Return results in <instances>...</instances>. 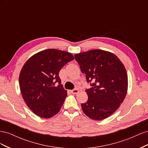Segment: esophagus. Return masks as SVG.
Here are the masks:
<instances>
[{
    "mask_svg": "<svg viewBox=\"0 0 148 148\" xmlns=\"http://www.w3.org/2000/svg\"><path fill=\"white\" fill-rule=\"evenodd\" d=\"M79 89H73V90H71V92L72 94H74V95H77V94H78L79 92Z\"/></svg>",
    "mask_w": 148,
    "mask_h": 148,
    "instance_id": "1",
    "label": "esophagus"
}]
</instances>
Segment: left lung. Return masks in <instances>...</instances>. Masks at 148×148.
Instances as JSON below:
<instances>
[{"label":"left lung","mask_w":148,"mask_h":148,"mask_svg":"<svg viewBox=\"0 0 148 148\" xmlns=\"http://www.w3.org/2000/svg\"><path fill=\"white\" fill-rule=\"evenodd\" d=\"M75 59L81 71L86 74L92 88L86 89V102L82 104L83 112L89 118L101 120L118 109L128 89L127 70L114 53L95 49L77 53Z\"/></svg>","instance_id":"obj_1"}]
</instances>
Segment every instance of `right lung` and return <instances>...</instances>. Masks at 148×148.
<instances>
[{
  "mask_svg": "<svg viewBox=\"0 0 148 148\" xmlns=\"http://www.w3.org/2000/svg\"><path fill=\"white\" fill-rule=\"evenodd\" d=\"M74 59L71 53L49 49L31 56L22 67L19 84L26 105L39 117L51 118L60 111L67 96L59 71ZM56 82L59 84L56 87Z\"/></svg>",
  "mask_w": 148,
  "mask_h": 148,
  "instance_id": "right-lung-1",
  "label": "right lung"
}]
</instances>
